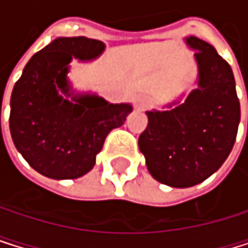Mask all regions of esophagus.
Returning <instances> with one entry per match:
<instances>
[{
    "label": "esophagus",
    "mask_w": 248,
    "mask_h": 248,
    "mask_svg": "<svg viewBox=\"0 0 248 248\" xmlns=\"http://www.w3.org/2000/svg\"><path fill=\"white\" fill-rule=\"evenodd\" d=\"M149 104H150V98L147 95H138L135 98V107L138 110H142V108L149 107Z\"/></svg>",
    "instance_id": "34e87169"
}]
</instances>
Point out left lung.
<instances>
[{"instance_id": "obj_1", "label": "left lung", "mask_w": 248, "mask_h": 248, "mask_svg": "<svg viewBox=\"0 0 248 248\" xmlns=\"http://www.w3.org/2000/svg\"><path fill=\"white\" fill-rule=\"evenodd\" d=\"M186 43L195 50L198 88L183 104L147 111V128L138 138L149 172L171 187L199 185L220 168L241 117L231 65L207 41L190 35Z\"/></svg>"}]
</instances>
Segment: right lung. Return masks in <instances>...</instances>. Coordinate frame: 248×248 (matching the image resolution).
<instances>
[{
  "label": "right lung",
  "mask_w": 248,
  "mask_h": 248,
  "mask_svg": "<svg viewBox=\"0 0 248 248\" xmlns=\"http://www.w3.org/2000/svg\"><path fill=\"white\" fill-rule=\"evenodd\" d=\"M104 47L102 41L86 37L56 38L30 59L15 84L8 119L13 142L28 164L46 177L66 180L89 172L106 137L132 111L129 104L70 93L66 73L71 59H95ZM62 93L73 94L72 101Z\"/></svg>",
  "instance_id": "obj_1"
}]
</instances>
